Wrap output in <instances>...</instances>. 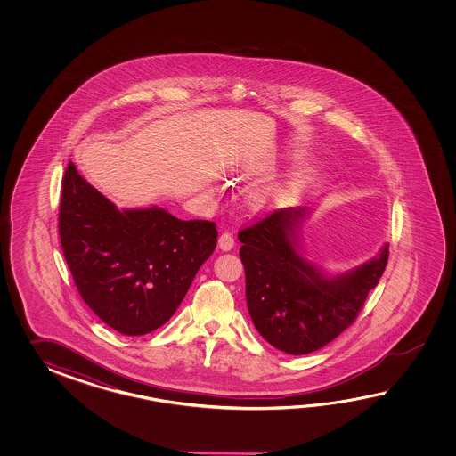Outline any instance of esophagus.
<instances>
[{
	"instance_id": "obj_1",
	"label": "esophagus",
	"mask_w": 456,
	"mask_h": 456,
	"mask_svg": "<svg viewBox=\"0 0 456 456\" xmlns=\"http://www.w3.org/2000/svg\"><path fill=\"white\" fill-rule=\"evenodd\" d=\"M232 246H234V238H232V232H222L218 238V248L222 251H232Z\"/></svg>"
}]
</instances>
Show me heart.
<instances>
[{"label": "heart", "instance_id": "b5f03b06", "mask_svg": "<svg viewBox=\"0 0 456 456\" xmlns=\"http://www.w3.org/2000/svg\"><path fill=\"white\" fill-rule=\"evenodd\" d=\"M298 185V183L297 181H290V183H287L285 185H281V187H279V189H267V191H261V192H257L256 194V202L257 204H264V202H267V199L271 197L272 192H275V194H285V192H290V191H293L295 187Z\"/></svg>", "mask_w": 456, "mask_h": 456}]
</instances>
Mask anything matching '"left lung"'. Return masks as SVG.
I'll use <instances>...</instances> for the list:
<instances>
[{"label": "left lung", "instance_id": "8db88e82", "mask_svg": "<svg viewBox=\"0 0 456 456\" xmlns=\"http://www.w3.org/2000/svg\"><path fill=\"white\" fill-rule=\"evenodd\" d=\"M306 212L305 207L273 210L238 232L252 322L271 346L290 355L321 349L347 330L389 257L385 244L371 261L326 277L297 251Z\"/></svg>", "mask_w": 456, "mask_h": 456}]
</instances>
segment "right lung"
Wrapping results in <instances>:
<instances>
[{
    "label": "right lung",
    "instance_id": "obj_1",
    "mask_svg": "<svg viewBox=\"0 0 456 456\" xmlns=\"http://www.w3.org/2000/svg\"><path fill=\"white\" fill-rule=\"evenodd\" d=\"M59 232L81 298L124 336L148 334L175 314L218 236L214 222H184L159 207L118 210L71 161Z\"/></svg>",
    "mask_w": 456,
    "mask_h": 456
}]
</instances>
